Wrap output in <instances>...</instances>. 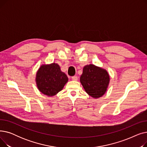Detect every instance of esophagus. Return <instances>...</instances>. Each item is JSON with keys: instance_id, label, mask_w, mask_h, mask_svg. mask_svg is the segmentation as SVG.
<instances>
[{"instance_id": "esophagus-1", "label": "esophagus", "mask_w": 147, "mask_h": 147, "mask_svg": "<svg viewBox=\"0 0 147 147\" xmlns=\"http://www.w3.org/2000/svg\"><path fill=\"white\" fill-rule=\"evenodd\" d=\"M71 79H72L73 80H78V76H72V77H71Z\"/></svg>"}]
</instances>
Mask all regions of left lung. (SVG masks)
<instances>
[{"instance_id": "obj_1", "label": "left lung", "mask_w": 147, "mask_h": 147, "mask_svg": "<svg viewBox=\"0 0 147 147\" xmlns=\"http://www.w3.org/2000/svg\"><path fill=\"white\" fill-rule=\"evenodd\" d=\"M109 81V75L105 69L93 64L84 67L80 82L86 93L92 97L102 96L105 93Z\"/></svg>"}]
</instances>
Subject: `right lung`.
<instances>
[{
  "label": "right lung",
  "mask_w": 147,
  "mask_h": 147,
  "mask_svg": "<svg viewBox=\"0 0 147 147\" xmlns=\"http://www.w3.org/2000/svg\"><path fill=\"white\" fill-rule=\"evenodd\" d=\"M68 82L67 75L55 63L42 65L36 75L37 86L42 94L53 96L61 91Z\"/></svg>",
  "instance_id": "obj_1"
}]
</instances>
